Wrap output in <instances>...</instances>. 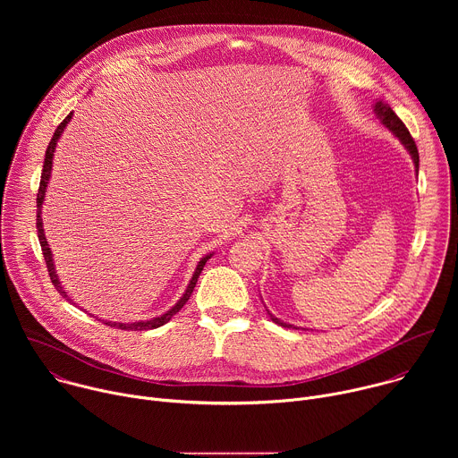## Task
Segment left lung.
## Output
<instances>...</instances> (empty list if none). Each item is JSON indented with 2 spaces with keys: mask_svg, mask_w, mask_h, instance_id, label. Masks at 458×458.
Returning a JSON list of instances; mask_svg holds the SVG:
<instances>
[{
  "mask_svg": "<svg viewBox=\"0 0 458 458\" xmlns=\"http://www.w3.org/2000/svg\"><path fill=\"white\" fill-rule=\"evenodd\" d=\"M373 112H375V115H377V119H380L382 126H386V128L389 130V132L394 134V136L403 143V147L410 152V156H411V159H413V165H415V170L419 172V150H417V145H415L413 138L410 136V132H408V128L404 126V123L399 119V115H397L394 110H391V106H389L387 103H384L382 99L375 101V105H373ZM267 311H268L270 318H272L276 324L283 326V328L299 330L297 326L288 324V322H283L281 318H277L276 315H272V313H270V310H267Z\"/></svg>",
  "mask_w": 458,
  "mask_h": 458,
  "instance_id": "8db88e82",
  "label": "left lung"
}]
</instances>
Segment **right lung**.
<instances>
[{"instance_id": "right-lung-1", "label": "right lung", "mask_w": 458, "mask_h": 458, "mask_svg": "<svg viewBox=\"0 0 458 458\" xmlns=\"http://www.w3.org/2000/svg\"><path fill=\"white\" fill-rule=\"evenodd\" d=\"M71 119H72V112L63 119V123H59V126L55 128V132H54V136H52V140H50V143H48V147H47V152H45V163H43V172H41V181H39V190H38V219H36V226H38V237H39V244H41V250H43V257H45V263H47V268H48V276H50V281H52V284L55 286V290L67 299L69 302H74L69 295H67V292H64V288L61 286V281H59V277H57V272H55V267H54V259H52V250H50V246H48V241H47V237H45V230H43V219H41V210H43V201H45V195H47V186H48V181H50V175H52V161H54V152H55V147H57V141H59V138H61V134H63V130L67 128V124L71 123ZM214 253H208V255H205L199 263H198V267H195V270H193V276H191V279H190V283H188V286H186V290H184V293L179 297V301L168 310V311H165L163 315H159V317H154V318H150V320H136V322H112V320H103L105 324H108V326H112V328H119V330H130V332H141V330H154V328H159V326H163V324H166L184 304H186V301L190 299V295H191V292H193V288H195V283H198V279H199V274L203 272V268H205V265H207V260L212 257ZM76 304V302H74ZM89 315H92V313H89ZM94 317V315H92ZM101 320V318H99Z\"/></svg>"}]
</instances>
